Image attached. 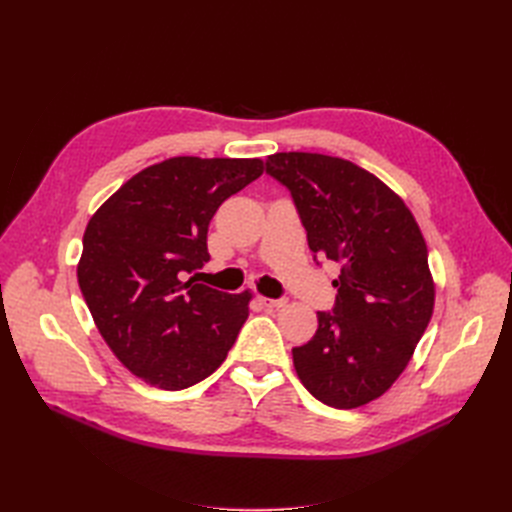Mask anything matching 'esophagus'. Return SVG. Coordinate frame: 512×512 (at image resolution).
<instances>
[{"label": "esophagus", "instance_id": "esophagus-1", "mask_svg": "<svg viewBox=\"0 0 512 512\" xmlns=\"http://www.w3.org/2000/svg\"><path fill=\"white\" fill-rule=\"evenodd\" d=\"M260 301H262V305L271 307V309H282V307L288 305V299H267V297H262Z\"/></svg>", "mask_w": 512, "mask_h": 512}]
</instances>
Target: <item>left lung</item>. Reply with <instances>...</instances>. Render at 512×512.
<instances>
[{
    "mask_svg": "<svg viewBox=\"0 0 512 512\" xmlns=\"http://www.w3.org/2000/svg\"><path fill=\"white\" fill-rule=\"evenodd\" d=\"M267 173L290 190L309 250L342 262L333 312H318L316 335L292 348L294 369L322 404L365 406L401 376L431 320L423 232L389 185L350 160L282 151Z\"/></svg>",
    "mask_w": 512,
    "mask_h": 512,
    "instance_id": "obj_1",
    "label": "left lung"
}]
</instances>
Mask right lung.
Masks as SVG:
<instances>
[{
	"instance_id": "1",
	"label": "right lung",
	"mask_w": 512,
	"mask_h": 512,
	"mask_svg": "<svg viewBox=\"0 0 512 512\" xmlns=\"http://www.w3.org/2000/svg\"><path fill=\"white\" fill-rule=\"evenodd\" d=\"M262 170L260 158H168L91 215L79 286L104 342L136 378L181 391L224 363L252 292L226 294L185 275L209 260L215 211Z\"/></svg>"
}]
</instances>
